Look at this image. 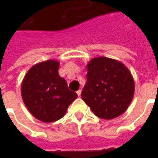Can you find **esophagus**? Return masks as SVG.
Masks as SVG:
<instances>
[{
    "mask_svg": "<svg viewBox=\"0 0 158 158\" xmlns=\"http://www.w3.org/2000/svg\"><path fill=\"white\" fill-rule=\"evenodd\" d=\"M77 94H78V96H80V95H81V89H79V90L77 91Z\"/></svg>",
    "mask_w": 158,
    "mask_h": 158,
    "instance_id": "obj_1",
    "label": "esophagus"
}]
</instances>
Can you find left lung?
Instances as JSON below:
<instances>
[{
  "label": "left lung",
  "mask_w": 158,
  "mask_h": 158,
  "mask_svg": "<svg viewBox=\"0 0 158 158\" xmlns=\"http://www.w3.org/2000/svg\"><path fill=\"white\" fill-rule=\"evenodd\" d=\"M86 75L81 97L94 114L103 119L122 115L135 93L134 78L127 67L115 59L97 56L88 62Z\"/></svg>",
  "instance_id": "left-lung-1"
}]
</instances>
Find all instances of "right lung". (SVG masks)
<instances>
[{
    "label": "right lung",
    "mask_w": 158,
    "mask_h": 158,
    "mask_svg": "<svg viewBox=\"0 0 158 158\" xmlns=\"http://www.w3.org/2000/svg\"><path fill=\"white\" fill-rule=\"evenodd\" d=\"M59 66L58 61L52 59L39 62L29 69L22 81L23 101L29 113L42 122L62 118L78 97L59 75Z\"/></svg>",
    "instance_id": "1"
}]
</instances>
